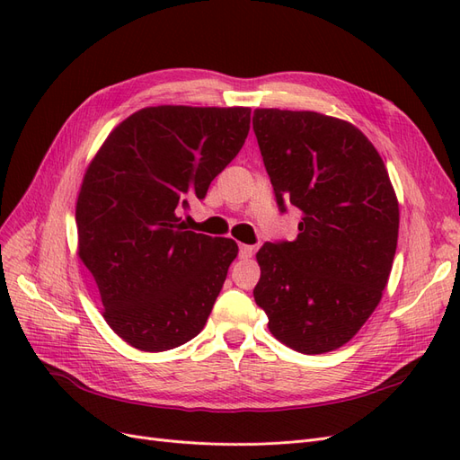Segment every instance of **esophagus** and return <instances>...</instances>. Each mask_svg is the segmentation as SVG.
Instances as JSON below:
<instances>
[{"instance_id":"1","label":"esophagus","mask_w":460,"mask_h":460,"mask_svg":"<svg viewBox=\"0 0 460 460\" xmlns=\"http://www.w3.org/2000/svg\"><path fill=\"white\" fill-rule=\"evenodd\" d=\"M255 255V247L253 245H240V257L242 259H252Z\"/></svg>"}]
</instances>
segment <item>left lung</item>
<instances>
[{"mask_svg": "<svg viewBox=\"0 0 460 460\" xmlns=\"http://www.w3.org/2000/svg\"><path fill=\"white\" fill-rule=\"evenodd\" d=\"M253 130L294 242H267L253 296L269 330L320 355L349 341L378 307L397 249L399 205L380 153L353 124L314 111L255 109Z\"/></svg>", "mask_w": 460, "mask_h": 460, "instance_id": "left-lung-1", "label": "left lung"}]
</instances>
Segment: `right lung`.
<instances>
[{"mask_svg":"<svg viewBox=\"0 0 460 460\" xmlns=\"http://www.w3.org/2000/svg\"><path fill=\"white\" fill-rule=\"evenodd\" d=\"M247 107H146L109 134L76 201L78 257L103 318L140 351H166L203 330L238 243L186 228L180 211L203 199L238 155Z\"/></svg>","mask_w":460,"mask_h":460,"instance_id":"add662e5","label":"right lung"}]
</instances>
